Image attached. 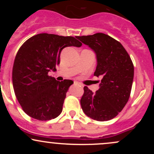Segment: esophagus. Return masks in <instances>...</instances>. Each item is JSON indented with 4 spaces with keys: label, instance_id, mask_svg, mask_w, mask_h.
I'll return each mask as SVG.
<instances>
[{
    "label": "esophagus",
    "instance_id": "esophagus-1",
    "mask_svg": "<svg viewBox=\"0 0 154 154\" xmlns=\"http://www.w3.org/2000/svg\"><path fill=\"white\" fill-rule=\"evenodd\" d=\"M74 83H75V85H78L82 86V85H81L80 83H79V82H77V81H75V82H74Z\"/></svg>",
    "mask_w": 154,
    "mask_h": 154
}]
</instances>
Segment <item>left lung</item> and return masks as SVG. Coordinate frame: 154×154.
Instances as JSON below:
<instances>
[{"label": "left lung", "instance_id": "1", "mask_svg": "<svg viewBox=\"0 0 154 154\" xmlns=\"http://www.w3.org/2000/svg\"><path fill=\"white\" fill-rule=\"evenodd\" d=\"M76 38L94 51L97 59L94 75L102 78L95 93L85 86L81 106L93 119L110 120L119 114L130 98L133 63L123 45L109 35L96 33Z\"/></svg>", "mask_w": 154, "mask_h": 154}]
</instances>
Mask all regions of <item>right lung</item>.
Instances as JSON below:
<instances>
[{
    "instance_id": "obj_1",
    "label": "right lung",
    "mask_w": 154,
    "mask_h": 154,
    "mask_svg": "<svg viewBox=\"0 0 154 154\" xmlns=\"http://www.w3.org/2000/svg\"><path fill=\"white\" fill-rule=\"evenodd\" d=\"M81 45L74 37L40 33L20 47L14 62L12 82L16 97L28 116L47 121L61 114L66 92L74 82H59L48 72L56 71L64 48Z\"/></svg>"
}]
</instances>
